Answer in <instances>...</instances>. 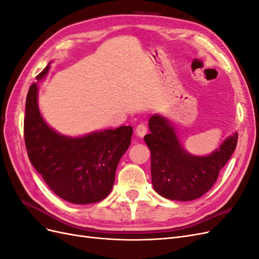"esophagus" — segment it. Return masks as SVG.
<instances>
[{"instance_id":"1","label":"esophagus","mask_w":259,"mask_h":259,"mask_svg":"<svg viewBox=\"0 0 259 259\" xmlns=\"http://www.w3.org/2000/svg\"><path fill=\"white\" fill-rule=\"evenodd\" d=\"M146 133H147V126H146V125L144 123L138 124L137 127H136V135L138 137H144L146 135Z\"/></svg>"}]
</instances>
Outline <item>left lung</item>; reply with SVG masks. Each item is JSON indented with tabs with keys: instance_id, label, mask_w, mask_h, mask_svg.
I'll return each mask as SVG.
<instances>
[{
	"instance_id": "left-lung-1",
	"label": "left lung",
	"mask_w": 259,
	"mask_h": 259,
	"mask_svg": "<svg viewBox=\"0 0 259 259\" xmlns=\"http://www.w3.org/2000/svg\"><path fill=\"white\" fill-rule=\"evenodd\" d=\"M149 130L144 139L151 152L152 186L162 197L174 201H192L206 193L238 143L236 132L208 155H193L185 150L166 117L151 115Z\"/></svg>"
}]
</instances>
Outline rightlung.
<instances>
[{
    "instance_id": "obj_1",
    "label": "right lung",
    "mask_w": 259,
    "mask_h": 259,
    "mask_svg": "<svg viewBox=\"0 0 259 259\" xmlns=\"http://www.w3.org/2000/svg\"><path fill=\"white\" fill-rule=\"evenodd\" d=\"M50 65L36 76L43 80ZM37 84L30 86L23 123L29 160L50 189L73 204H91L111 192L115 170L126 152L132 126L96 131L80 137L61 135L46 123L37 105Z\"/></svg>"
}]
</instances>
